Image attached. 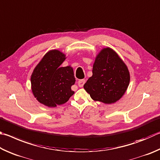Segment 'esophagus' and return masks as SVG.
I'll list each match as a JSON object with an SVG mask.
<instances>
[{
    "label": "esophagus",
    "mask_w": 160,
    "mask_h": 160,
    "mask_svg": "<svg viewBox=\"0 0 160 160\" xmlns=\"http://www.w3.org/2000/svg\"><path fill=\"white\" fill-rule=\"evenodd\" d=\"M86 82L85 79H81V80H78V86H79V87H82L84 84V83Z\"/></svg>",
    "instance_id": "34e87169"
}]
</instances>
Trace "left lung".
Masks as SVG:
<instances>
[{
	"label": "left lung",
	"mask_w": 160,
	"mask_h": 160,
	"mask_svg": "<svg viewBox=\"0 0 160 160\" xmlns=\"http://www.w3.org/2000/svg\"><path fill=\"white\" fill-rule=\"evenodd\" d=\"M130 83V73L124 62L111 48H103L96 55L93 75L83 88L95 101L112 104L124 96Z\"/></svg>",
	"instance_id": "1"
}]
</instances>
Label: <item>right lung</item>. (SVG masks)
Returning a JSON list of instances; mask_svg holds the SVG:
<instances>
[{
  "label": "right lung",
  "mask_w": 160,
  "mask_h": 160,
  "mask_svg": "<svg viewBox=\"0 0 160 160\" xmlns=\"http://www.w3.org/2000/svg\"><path fill=\"white\" fill-rule=\"evenodd\" d=\"M66 55L59 50H50L44 55L31 76L33 96L48 108L64 104L74 92L72 86L76 82L71 66L61 67Z\"/></svg>",
  "instance_id": "right-lung-1"
}]
</instances>
